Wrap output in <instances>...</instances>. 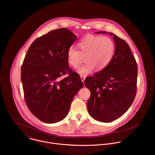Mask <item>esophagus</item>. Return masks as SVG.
Segmentation results:
<instances>
[{
    "mask_svg": "<svg viewBox=\"0 0 155 155\" xmlns=\"http://www.w3.org/2000/svg\"><path fill=\"white\" fill-rule=\"evenodd\" d=\"M80 78L81 79V81L84 83V79L86 78V76H84V75H80Z\"/></svg>",
    "mask_w": 155,
    "mask_h": 155,
    "instance_id": "esophagus-1",
    "label": "esophagus"
}]
</instances>
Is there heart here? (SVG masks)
<instances>
[{"label":"heart","mask_w":155,"mask_h":155,"mask_svg":"<svg viewBox=\"0 0 155 155\" xmlns=\"http://www.w3.org/2000/svg\"><path fill=\"white\" fill-rule=\"evenodd\" d=\"M79 50L71 47L67 52L68 62L72 68H77L83 61L86 62L77 68L81 75L104 70L112 62L115 53V43L107 36L88 34L81 38L78 43Z\"/></svg>","instance_id":"heart-1"}]
</instances>
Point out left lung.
Returning <instances> with one entry per match:
<instances>
[{"mask_svg": "<svg viewBox=\"0 0 155 155\" xmlns=\"http://www.w3.org/2000/svg\"><path fill=\"white\" fill-rule=\"evenodd\" d=\"M109 34L114 35L115 42L112 62L104 70L84 80L85 86L91 91L87 102L88 112L92 118L104 123L121 117L132 105L137 92L136 59L125 40Z\"/></svg>", "mask_w": 155, "mask_h": 155, "instance_id": "1", "label": "left lung"}]
</instances>
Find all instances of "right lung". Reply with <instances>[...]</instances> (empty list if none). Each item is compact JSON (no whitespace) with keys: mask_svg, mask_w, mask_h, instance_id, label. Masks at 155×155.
Instances as JSON below:
<instances>
[{"mask_svg":"<svg viewBox=\"0 0 155 155\" xmlns=\"http://www.w3.org/2000/svg\"><path fill=\"white\" fill-rule=\"evenodd\" d=\"M77 39L66 28L51 31L33 41L24 59L21 78L25 99L31 113L43 122L62 120L83 86L67 59L68 50ZM65 74L68 78H59Z\"/></svg>","mask_w":155,"mask_h":155,"instance_id":"right-lung-1","label":"right lung"}]
</instances>
